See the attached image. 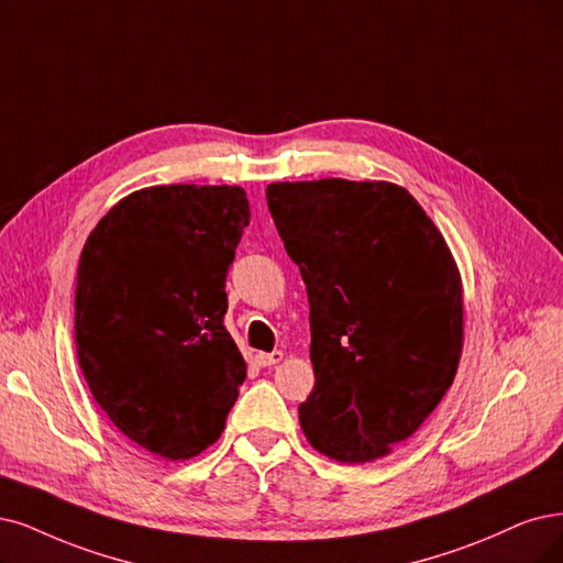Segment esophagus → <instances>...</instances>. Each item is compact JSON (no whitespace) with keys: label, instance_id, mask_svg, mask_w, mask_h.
I'll return each mask as SVG.
<instances>
[{"label":"esophagus","instance_id":"obj_1","mask_svg":"<svg viewBox=\"0 0 563 563\" xmlns=\"http://www.w3.org/2000/svg\"><path fill=\"white\" fill-rule=\"evenodd\" d=\"M280 360H283V352H280V350H274V352H257V355H255V364L262 366V368L274 366V364H278Z\"/></svg>","mask_w":563,"mask_h":563}]
</instances>
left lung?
I'll return each mask as SVG.
<instances>
[{
  "label": "left lung",
  "mask_w": 563,
  "mask_h": 563,
  "mask_svg": "<svg viewBox=\"0 0 563 563\" xmlns=\"http://www.w3.org/2000/svg\"><path fill=\"white\" fill-rule=\"evenodd\" d=\"M271 218L310 306L308 443L343 464L380 460L450 389L464 343L462 276L422 206L385 180L271 183Z\"/></svg>",
  "instance_id": "1"
}]
</instances>
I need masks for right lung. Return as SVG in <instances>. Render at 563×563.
Returning <instances> with one entry per match:
<instances>
[{"mask_svg":"<svg viewBox=\"0 0 563 563\" xmlns=\"http://www.w3.org/2000/svg\"><path fill=\"white\" fill-rule=\"evenodd\" d=\"M247 224L243 187L155 185L120 199L82 245L80 371L109 420L164 460L213 445L245 380L224 280Z\"/></svg>","mask_w":563,"mask_h":563,"instance_id":"obj_1","label":"right lung"}]
</instances>
